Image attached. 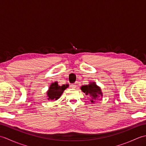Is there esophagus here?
Listing matches in <instances>:
<instances>
[{
	"instance_id": "34e87169",
	"label": "esophagus",
	"mask_w": 146,
	"mask_h": 146,
	"mask_svg": "<svg viewBox=\"0 0 146 146\" xmlns=\"http://www.w3.org/2000/svg\"><path fill=\"white\" fill-rule=\"evenodd\" d=\"M71 86L72 88H75L76 87V83H73V84H71Z\"/></svg>"
}]
</instances>
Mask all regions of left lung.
I'll return each mask as SVG.
<instances>
[{
    "mask_svg": "<svg viewBox=\"0 0 146 146\" xmlns=\"http://www.w3.org/2000/svg\"><path fill=\"white\" fill-rule=\"evenodd\" d=\"M81 90L86 94V95L90 96L92 97V102H94L97 98L100 96L102 97V92L100 88L96 85L95 82H90L89 85H86L81 86Z\"/></svg>",
    "mask_w": 146,
    "mask_h": 146,
    "instance_id": "1",
    "label": "left lung"
}]
</instances>
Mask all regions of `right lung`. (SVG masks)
Here are the masks:
<instances>
[{
  "mask_svg": "<svg viewBox=\"0 0 146 146\" xmlns=\"http://www.w3.org/2000/svg\"><path fill=\"white\" fill-rule=\"evenodd\" d=\"M68 85L59 86L58 82L52 83L49 88L48 91L47 92L48 100H56L61 97V95L63 94L64 90L68 87Z\"/></svg>",
  "mask_w": 146,
  "mask_h": 146,
  "instance_id": "1",
  "label": "right lung"
}]
</instances>
